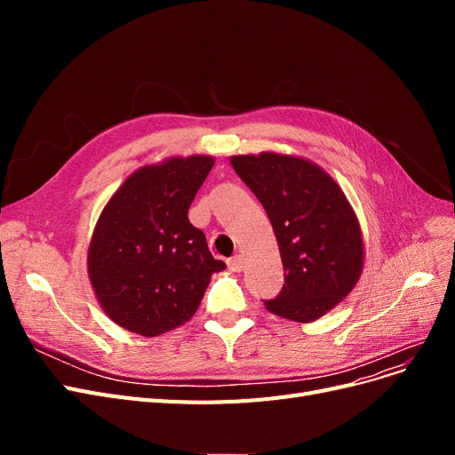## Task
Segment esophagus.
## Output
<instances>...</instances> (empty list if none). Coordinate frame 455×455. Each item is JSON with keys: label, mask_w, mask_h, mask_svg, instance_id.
Segmentation results:
<instances>
[{"label": "esophagus", "mask_w": 455, "mask_h": 455, "mask_svg": "<svg viewBox=\"0 0 455 455\" xmlns=\"http://www.w3.org/2000/svg\"><path fill=\"white\" fill-rule=\"evenodd\" d=\"M228 267L231 269V271H235V273H241L243 271V267H244V258L243 256H233V258H229L228 259Z\"/></svg>", "instance_id": "34e87169"}]
</instances>
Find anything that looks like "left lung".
<instances>
[{
    "label": "left lung",
    "mask_w": 455,
    "mask_h": 455,
    "mask_svg": "<svg viewBox=\"0 0 455 455\" xmlns=\"http://www.w3.org/2000/svg\"><path fill=\"white\" fill-rule=\"evenodd\" d=\"M231 167L264 204L284 269L281 294L266 309L313 323L334 309L359 283L363 229L346 194L306 157L261 151L233 156Z\"/></svg>",
    "instance_id": "1"
}]
</instances>
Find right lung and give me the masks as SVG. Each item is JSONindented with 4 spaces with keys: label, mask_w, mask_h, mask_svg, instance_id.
<instances>
[{
    "label": "right lung",
    "mask_w": 455,
    "mask_h": 455,
    "mask_svg": "<svg viewBox=\"0 0 455 455\" xmlns=\"http://www.w3.org/2000/svg\"><path fill=\"white\" fill-rule=\"evenodd\" d=\"M214 157H169L144 164L102 209L89 243L87 271L102 311L129 332L154 338L196 315L214 259L188 211Z\"/></svg>",
    "instance_id": "add662e5"
}]
</instances>
